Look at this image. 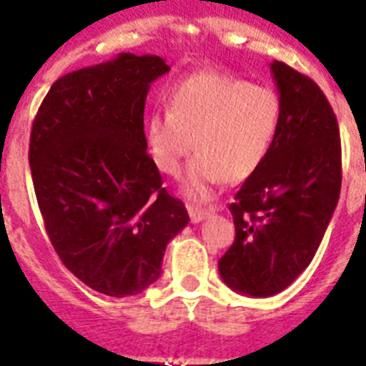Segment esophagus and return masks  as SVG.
Here are the masks:
<instances>
[{"instance_id": "34e87169", "label": "esophagus", "mask_w": 366, "mask_h": 366, "mask_svg": "<svg viewBox=\"0 0 366 366\" xmlns=\"http://www.w3.org/2000/svg\"><path fill=\"white\" fill-rule=\"evenodd\" d=\"M188 214H189V218H192L193 224H199V222H203V219L209 216L210 210L201 209V207H193V204H188Z\"/></svg>"}]
</instances>
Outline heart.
<instances>
[{"instance_id":"1","label":"heart","mask_w":366,"mask_h":366,"mask_svg":"<svg viewBox=\"0 0 366 366\" xmlns=\"http://www.w3.org/2000/svg\"><path fill=\"white\" fill-rule=\"evenodd\" d=\"M282 122V101L272 88L216 71L188 76L171 92V111L147 122V144L162 173L178 177L192 147L182 192L207 201L222 180L244 182L269 156Z\"/></svg>"}]
</instances>
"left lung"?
I'll return each mask as SVG.
<instances>
[{"label": "left lung", "instance_id": "obj_1", "mask_svg": "<svg viewBox=\"0 0 366 366\" xmlns=\"http://www.w3.org/2000/svg\"><path fill=\"white\" fill-rule=\"evenodd\" d=\"M282 122L269 156L229 204L234 240L218 261L222 280L248 297L286 290L314 259L337 209L342 154L337 116L320 86L270 64Z\"/></svg>", "mask_w": 366, "mask_h": 366}]
</instances>
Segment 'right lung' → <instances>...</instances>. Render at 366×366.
Wrapping results in <instances>:
<instances>
[{
	"label": "right lung",
	"instance_id": "1",
	"mask_svg": "<svg viewBox=\"0 0 366 366\" xmlns=\"http://www.w3.org/2000/svg\"><path fill=\"white\" fill-rule=\"evenodd\" d=\"M171 69L122 52L58 79L29 137V167L49 239L80 282L109 297L147 290L165 248L188 225L147 154L144 103Z\"/></svg>",
	"mask_w": 366,
	"mask_h": 366
}]
</instances>
